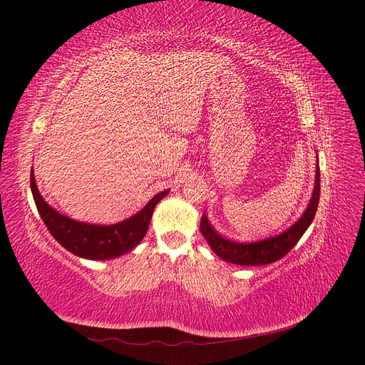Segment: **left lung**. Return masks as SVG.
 <instances>
[{
    "instance_id": "1",
    "label": "left lung",
    "mask_w": 365,
    "mask_h": 365,
    "mask_svg": "<svg viewBox=\"0 0 365 365\" xmlns=\"http://www.w3.org/2000/svg\"><path fill=\"white\" fill-rule=\"evenodd\" d=\"M319 201V165L317 158V169H315V184L312 197L309 201L304 213L302 217L292 224L288 230L277 236H271L268 239H262L257 242H235L220 236L217 231L210 225L207 215L201 217V233L208 242L210 248H212L216 256L222 260L235 264H244V267H257V264H268L272 262L280 260L286 256L294 247L300 237L304 235V231L312 224L315 217L317 208Z\"/></svg>"
}]
</instances>
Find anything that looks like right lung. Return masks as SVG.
<instances>
[{
	"label": "right lung",
	"mask_w": 365,
	"mask_h": 365,
	"mask_svg": "<svg viewBox=\"0 0 365 365\" xmlns=\"http://www.w3.org/2000/svg\"><path fill=\"white\" fill-rule=\"evenodd\" d=\"M30 187L38 212L51 236L65 250L88 260L115 259L134 250L148 233L153 208L169 193V190H163L134 216L117 224L103 225L81 222L53 208L39 193L33 169L30 172Z\"/></svg>",
	"instance_id": "add662e5"
}]
</instances>
